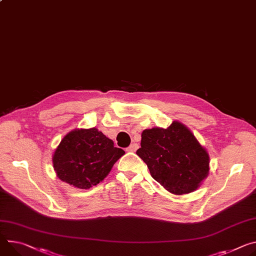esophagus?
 Listing matches in <instances>:
<instances>
[{
	"mask_svg": "<svg viewBox=\"0 0 256 256\" xmlns=\"http://www.w3.org/2000/svg\"><path fill=\"white\" fill-rule=\"evenodd\" d=\"M138 144H132V145L126 149V151H128V152H136V151L138 150Z\"/></svg>",
	"mask_w": 256,
	"mask_h": 256,
	"instance_id": "1",
	"label": "esophagus"
}]
</instances>
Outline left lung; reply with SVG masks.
Wrapping results in <instances>:
<instances>
[{"mask_svg": "<svg viewBox=\"0 0 256 256\" xmlns=\"http://www.w3.org/2000/svg\"><path fill=\"white\" fill-rule=\"evenodd\" d=\"M136 155L147 164L152 178L174 195L194 192L209 174L207 150L176 120L168 128L144 130Z\"/></svg>", "mask_w": 256, "mask_h": 256, "instance_id": "8db88e82", "label": "left lung"}]
</instances>
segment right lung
<instances>
[{
  "instance_id": "1",
  "label": "right lung",
  "mask_w": 256,
  "mask_h": 256,
  "mask_svg": "<svg viewBox=\"0 0 256 256\" xmlns=\"http://www.w3.org/2000/svg\"><path fill=\"white\" fill-rule=\"evenodd\" d=\"M126 152L96 128L66 134L52 161L56 176L74 188L90 189L102 182Z\"/></svg>"
}]
</instances>
